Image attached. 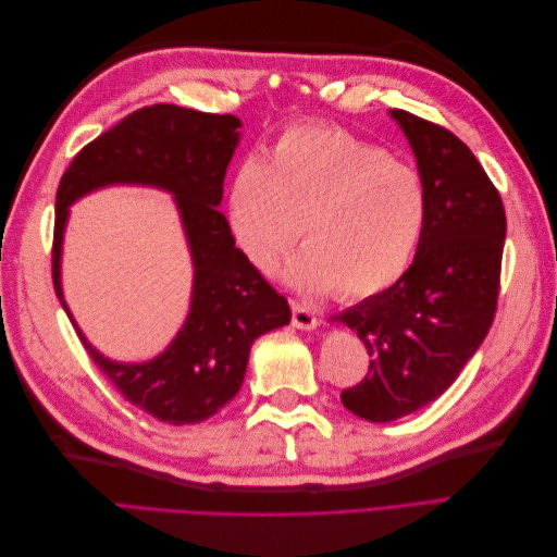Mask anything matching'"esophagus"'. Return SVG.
<instances>
[{"label": "esophagus", "instance_id": "obj_1", "mask_svg": "<svg viewBox=\"0 0 557 557\" xmlns=\"http://www.w3.org/2000/svg\"><path fill=\"white\" fill-rule=\"evenodd\" d=\"M293 325L297 330H315L318 327V318L315 311L307 305H301V301H293Z\"/></svg>", "mask_w": 557, "mask_h": 557}]
</instances>
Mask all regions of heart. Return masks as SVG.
<instances>
[{
  "instance_id": "heart-1",
  "label": "heart",
  "mask_w": 557,
  "mask_h": 557,
  "mask_svg": "<svg viewBox=\"0 0 557 557\" xmlns=\"http://www.w3.org/2000/svg\"><path fill=\"white\" fill-rule=\"evenodd\" d=\"M246 260L272 269L301 232L288 278L307 293L372 297L395 285L423 234L428 201L411 166L339 127L285 129L264 162L246 160L227 195Z\"/></svg>"
}]
</instances>
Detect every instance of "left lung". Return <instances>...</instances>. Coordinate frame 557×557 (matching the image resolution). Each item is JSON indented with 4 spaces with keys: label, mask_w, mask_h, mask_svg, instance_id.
<instances>
[{
    "label": "left lung",
    "mask_w": 557,
    "mask_h": 557,
    "mask_svg": "<svg viewBox=\"0 0 557 557\" xmlns=\"http://www.w3.org/2000/svg\"><path fill=\"white\" fill-rule=\"evenodd\" d=\"M425 188L413 264L391 288L332 315L358 332L369 374L342 393L348 411L391 423L428 407L458 379L493 325L507 215L474 153L453 132L393 109Z\"/></svg>",
    "instance_id": "1"
}]
</instances>
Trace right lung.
Returning <instances> with one entry per match:
<instances>
[{
  "mask_svg": "<svg viewBox=\"0 0 557 557\" xmlns=\"http://www.w3.org/2000/svg\"><path fill=\"white\" fill-rule=\"evenodd\" d=\"M237 115L174 104L129 113L88 144L64 172L55 197L53 285L95 364L134 407L162 423H201L239 393L252 342L290 323L288 299L234 246L218 211L227 164L242 139ZM109 184H144L175 197L194 258L191 309L160 357L117 363L79 332L61 293V242L69 207Z\"/></svg>",
  "mask_w": 557,
  "mask_h": 557,
  "instance_id": "obj_1",
  "label": "right lung"
}]
</instances>
